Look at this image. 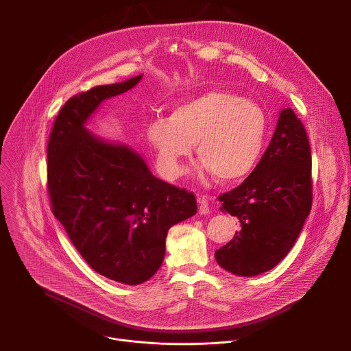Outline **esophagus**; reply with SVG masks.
<instances>
[{"label":"esophagus","instance_id":"obj_1","mask_svg":"<svg viewBox=\"0 0 351 351\" xmlns=\"http://www.w3.org/2000/svg\"><path fill=\"white\" fill-rule=\"evenodd\" d=\"M198 211L202 215H208L211 213V207H210V198L207 195H202L198 197Z\"/></svg>","mask_w":351,"mask_h":351}]
</instances>
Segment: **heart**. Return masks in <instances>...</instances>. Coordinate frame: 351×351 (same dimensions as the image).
Returning <instances> with one entry per match:
<instances>
[{
  "mask_svg": "<svg viewBox=\"0 0 351 351\" xmlns=\"http://www.w3.org/2000/svg\"><path fill=\"white\" fill-rule=\"evenodd\" d=\"M145 132L164 178L172 180L182 175V161L195 143L202 169L232 183L252 173L260 162L268 121L257 103L228 90H210L176 104L169 117H156Z\"/></svg>",
  "mask_w": 351,
  "mask_h": 351,
  "instance_id": "b5f03b06",
  "label": "heart"
}]
</instances>
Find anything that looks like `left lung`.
Returning a JSON list of instances; mask_svg holds the SVG:
<instances>
[{
    "mask_svg": "<svg viewBox=\"0 0 351 351\" xmlns=\"http://www.w3.org/2000/svg\"><path fill=\"white\" fill-rule=\"evenodd\" d=\"M218 199L222 213L236 217L241 226L215 252L219 267L239 276H256L287 256L313 206L311 148L306 128L291 108L280 111L254 171Z\"/></svg>",
    "mask_w": 351,
    "mask_h": 351,
    "instance_id": "left-lung-1",
    "label": "left lung"
}]
</instances>
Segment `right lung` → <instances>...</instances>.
I'll use <instances>...</instances> for the list:
<instances>
[{"label":"right lung","mask_w":351,"mask_h":351,"mask_svg":"<svg viewBox=\"0 0 351 351\" xmlns=\"http://www.w3.org/2000/svg\"><path fill=\"white\" fill-rule=\"evenodd\" d=\"M141 77L69 98L47 147L53 214L95 272L125 285L152 278L164 261L169 228L197 213L193 193L156 178L130 147L84 128L104 99L130 90Z\"/></svg>","instance_id":"1"}]
</instances>
